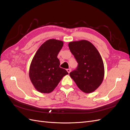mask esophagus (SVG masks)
Listing matches in <instances>:
<instances>
[{
    "label": "esophagus",
    "instance_id": "esophagus-1",
    "mask_svg": "<svg viewBox=\"0 0 130 130\" xmlns=\"http://www.w3.org/2000/svg\"><path fill=\"white\" fill-rule=\"evenodd\" d=\"M67 72L68 73H70V72H71V69H67Z\"/></svg>",
    "mask_w": 130,
    "mask_h": 130
}]
</instances>
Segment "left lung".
<instances>
[{"label": "left lung", "mask_w": 130, "mask_h": 130, "mask_svg": "<svg viewBox=\"0 0 130 130\" xmlns=\"http://www.w3.org/2000/svg\"><path fill=\"white\" fill-rule=\"evenodd\" d=\"M68 46L78 63L77 68L69 73L70 76L82 92H93L104 77V65L100 53L92 43L86 40L70 42Z\"/></svg>", "instance_id": "left-lung-1"}]
</instances>
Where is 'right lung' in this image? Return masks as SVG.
<instances>
[{
  "label": "right lung",
  "instance_id": "1",
  "mask_svg": "<svg viewBox=\"0 0 130 130\" xmlns=\"http://www.w3.org/2000/svg\"><path fill=\"white\" fill-rule=\"evenodd\" d=\"M63 42L50 39L41 45L30 66L29 77L35 89L42 93L53 92L64 76L68 74L60 67L58 53Z\"/></svg>",
  "mask_w": 130,
  "mask_h": 130
}]
</instances>
